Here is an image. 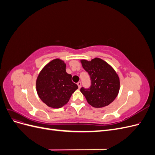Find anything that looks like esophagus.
<instances>
[{
  "label": "esophagus",
  "mask_w": 155,
  "mask_h": 155,
  "mask_svg": "<svg viewBox=\"0 0 155 155\" xmlns=\"http://www.w3.org/2000/svg\"><path fill=\"white\" fill-rule=\"evenodd\" d=\"M77 85H78V88H80L81 87V83L80 81H79V82L77 83Z\"/></svg>",
  "instance_id": "obj_1"
}]
</instances>
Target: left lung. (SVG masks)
<instances>
[{
	"instance_id": "left-lung-1",
	"label": "left lung",
	"mask_w": 155,
	"mask_h": 155,
	"mask_svg": "<svg viewBox=\"0 0 155 155\" xmlns=\"http://www.w3.org/2000/svg\"><path fill=\"white\" fill-rule=\"evenodd\" d=\"M81 63L91 79L90 88L80 89L87 102L96 108L109 105L115 100L120 91L118 74L110 64L100 58L91 61L82 59Z\"/></svg>"
}]
</instances>
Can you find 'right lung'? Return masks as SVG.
<instances>
[{
  "label": "right lung",
  "instance_id": "right-lung-1",
  "mask_svg": "<svg viewBox=\"0 0 155 155\" xmlns=\"http://www.w3.org/2000/svg\"><path fill=\"white\" fill-rule=\"evenodd\" d=\"M78 88L72 81V75L66 72V64L59 59L45 65L36 80V90L40 99L54 109L66 105Z\"/></svg>",
  "mask_w": 155,
  "mask_h": 155
}]
</instances>
